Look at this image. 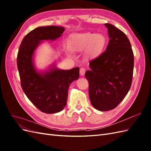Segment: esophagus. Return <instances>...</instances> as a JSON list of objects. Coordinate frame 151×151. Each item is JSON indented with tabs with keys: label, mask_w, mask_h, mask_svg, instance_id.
I'll return each mask as SVG.
<instances>
[{
	"label": "esophagus",
	"mask_w": 151,
	"mask_h": 151,
	"mask_svg": "<svg viewBox=\"0 0 151 151\" xmlns=\"http://www.w3.org/2000/svg\"><path fill=\"white\" fill-rule=\"evenodd\" d=\"M85 72H86V69L84 68H80L79 73H80V75L81 76H83L85 74Z\"/></svg>",
	"instance_id": "34e87169"
}]
</instances>
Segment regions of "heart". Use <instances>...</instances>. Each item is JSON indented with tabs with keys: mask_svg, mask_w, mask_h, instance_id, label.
<instances>
[{
	"mask_svg": "<svg viewBox=\"0 0 151 151\" xmlns=\"http://www.w3.org/2000/svg\"><path fill=\"white\" fill-rule=\"evenodd\" d=\"M106 44L107 38L103 34L91 32L77 33L71 38L67 52L71 55L72 51L81 52L85 50L87 58H94L103 52Z\"/></svg>",
	"mask_w": 151,
	"mask_h": 151,
	"instance_id": "obj_1",
	"label": "heart"
}]
</instances>
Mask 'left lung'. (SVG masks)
Here are the masks:
<instances>
[{
    "label": "left lung",
    "mask_w": 151,
    "mask_h": 151,
    "mask_svg": "<svg viewBox=\"0 0 151 151\" xmlns=\"http://www.w3.org/2000/svg\"><path fill=\"white\" fill-rule=\"evenodd\" d=\"M109 38L101 55L89 62L85 77L89 82L91 104L99 111L115 108L129 92L133 77L134 58L130 41L115 26L104 24Z\"/></svg>",
    "instance_id": "obj_1"
}]
</instances>
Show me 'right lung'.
I'll return each mask as SVG.
<instances>
[{
    "instance_id": "1",
    "label": "right lung",
    "mask_w": 151,
    "mask_h": 151,
    "mask_svg": "<svg viewBox=\"0 0 151 151\" xmlns=\"http://www.w3.org/2000/svg\"><path fill=\"white\" fill-rule=\"evenodd\" d=\"M63 27L50 26L30 31L22 40L17 57V65L22 89L26 96L41 111L55 113L67 104L69 86L79 77V68L60 70L53 65L48 70L39 72L35 67V50L43 40H56Z\"/></svg>"
}]
</instances>
